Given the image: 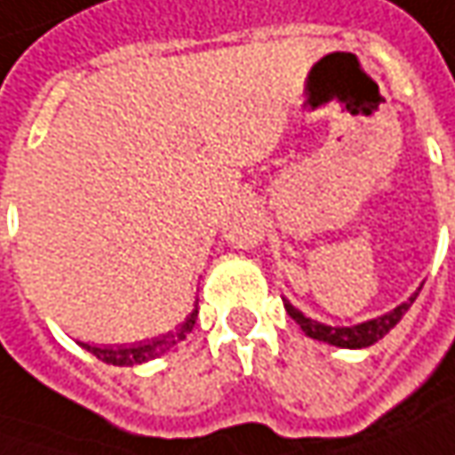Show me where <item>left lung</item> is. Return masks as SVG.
Returning a JSON list of instances; mask_svg holds the SVG:
<instances>
[{
	"label": "left lung",
	"instance_id": "1",
	"mask_svg": "<svg viewBox=\"0 0 455 455\" xmlns=\"http://www.w3.org/2000/svg\"><path fill=\"white\" fill-rule=\"evenodd\" d=\"M414 299H417V293H414L407 304L396 307L394 311L379 316V319L363 322L358 327H327V324H319V322H314V319H307L301 311H296L291 304H285V311L291 314V319H296V324H299V327L304 330V334L311 337V339H322V342H330V345H337V347H368V345L379 342L388 330H394V327L399 324V319L407 314V308L412 307Z\"/></svg>",
	"mask_w": 455,
	"mask_h": 455
}]
</instances>
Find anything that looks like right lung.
Masks as SVG:
<instances>
[{"mask_svg": "<svg viewBox=\"0 0 455 455\" xmlns=\"http://www.w3.org/2000/svg\"><path fill=\"white\" fill-rule=\"evenodd\" d=\"M196 316H198V308L170 334H162V337H154L148 342H136V345H121V347H94V345H82L92 353L94 358H100L102 363H110V365H133V363H147L162 353H167L170 347H174L177 342H182L190 330L196 327Z\"/></svg>", "mask_w": 455, "mask_h": 455, "instance_id": "right-lung-1", "label": "right lung"}]
</instances>
